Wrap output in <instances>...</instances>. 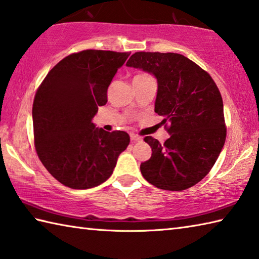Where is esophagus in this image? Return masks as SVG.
<instances>
[{"label":"esophagus","instance_id":"esophagus-1","mask_svg":"<svg viewBox=\"0 0 259 259\" xmlns=\"http://www.w3.org/2000/svg\"><path fill=\"white\" fill-rule=\"evenodd\" d=\"M131 141L133 143H135V142H140V141H142V139H141L140 136L135 135V134H131Z\"/></svg>","mask_w":259,"mask_h":259}]
</instances>
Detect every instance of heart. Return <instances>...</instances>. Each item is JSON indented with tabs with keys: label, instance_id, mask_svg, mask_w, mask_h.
<instances>
[{
	"label": "heart",
	"instance_id": "obj_1",
	"mask_svg": "<svg viewBox=\"0 0 259 259\" xmlns=\"http://www.w3.org/2000/svg\"><path fill=\"white\" fill-rule=\"evenodd\" d=\"M136 76H145V74H139V75H136Z\"/></svg>",
	"mask_w": 259,
	"mask_h": 259
}]
</instances>
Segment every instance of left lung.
I'll use <instances>...</instances> for the list:
<instances>
[{"label":"left lung","instance_id":"1","mask_svg":"<svg viewBox=\"0 0 259 259\" xmlns=\"http://www.w3.org/2000/svg\"><path fill=\"white\" fill-rule=\"evenodd\" d=\"M126 65L157 79L154 111L170 124L163 144L151 136L144 139L152 155L140 165L143 177L165 190L194 186L208 174L226 142L223 101L215 82L176 53L138 52Z\"/></svg>","mask_w":259,"mask_h":259}]
</instances>
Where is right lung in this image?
<instances>
[{"label": "right lung", "instance_id": "right-lung-1", "mask_svg": "<svg viewBox=\"0 0 259 259\" xmlns=\"http://www.w3.org/2000/svg\"><path fill=\"white\" fill-rule=\"evenodd\" d=\"M128 56L96 50L72 54L39 87L32 105L36 151L48 172L67 187L87 189L106 182L130 144L126 132L110 133L92 123Z\"/></svg>", "mask_w": 259, "mask_h": 259}]
</instances>
